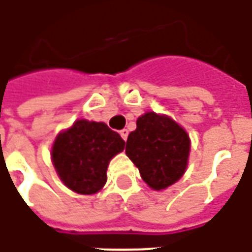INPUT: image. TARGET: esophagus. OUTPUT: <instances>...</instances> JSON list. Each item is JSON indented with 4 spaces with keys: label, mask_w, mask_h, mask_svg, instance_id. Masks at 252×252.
Segmentation results:
<instances>
[{
    "label": "esophagus",
    "mask_w": 252,
    "mask_h": 252,
    "mask_svg": "<svg viewBox=\"0 0 252 252\" xmlns=\"http://www.w3.org/2000/svg\"><path fill=\"white\" fill-rule=\"evenodd\" d=\"M121 136H122L123 140L126 141V140H127V136H129V131H127V130H126V129L121 130Z\"/></svg>",
    "instance_id": "1"
}]
</instances>
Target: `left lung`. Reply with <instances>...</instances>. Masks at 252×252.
Masks as SVG:
<instances>
[{"label":"left lung","instance_id":"1","mask_svg":"<svg viewBox=\"0 0 252 252\" xmlns=\"http://www.w3.org/2000/svg\"><path fill=\"white\" fill-rule=\"evenodd\" d=\"M137 129L126 141V155L154 190L176 183L185 173L190 138L173 119L147 112L137 119Z\"/></svg>","mask_w":252,"mask_h":252}]
</instances>
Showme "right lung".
<instances>
[{
    "label": "right lung",
    "mask_w": 252,
    "mask_h": 252,
    "mask_svg": "<svg viewBox=\"0 0 252 252\" xmlns=\"http://www.w3.org/2000/svg\"><path fill=\"white\" fill-rule=\"evenodd\" d=\"M125 141L105 123L76 121L52 147V162L61 180L79 194H94L106 182L108 163L123 151Z\"/></svg>",
    "instance_id": "1"
}]
</instances>
